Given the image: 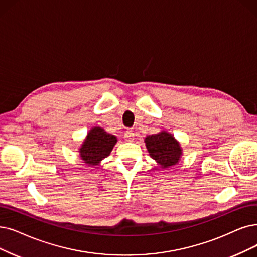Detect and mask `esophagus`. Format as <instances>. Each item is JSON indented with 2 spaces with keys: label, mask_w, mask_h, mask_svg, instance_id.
<instances>
[{
  "label": "esophagus",
  "mask_w": 257,
  "mask_h": 257,
  "mask_svg": "<svg viewBox=\"0 0 257 257\" xmlns=\"http://www.w3.org/2000/svg\"><path fill=\"white\" fill-rule=\"evenodd\" d=\"M124 139H125V141H127V142L134 141V139H135V134H134V132L131 131V130L126 131V132L124 133Z\"/></svg>",
  "instance_id": "obj_1"
}]
</instances>
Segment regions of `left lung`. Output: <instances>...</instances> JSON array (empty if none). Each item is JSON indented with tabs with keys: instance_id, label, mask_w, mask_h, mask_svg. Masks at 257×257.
<instances>
[{
	"instance_id": "8db88e82",
	"label": "left lung",
	"mask_w": 257,
	"mask_h": 257,
	"mask_svg": "<svg viewBox=\"0 0 257 257\" xmlns=\"http://www.w3.org/2000/svg\"><path fill=\"white\" fill-rule=\"evenodd\" d=\"M145 142L150 156L162 169L175 166L180 160L182 149L179 142L167 131H161L158 134L147 136Z\"/></svg>"
}]
</instances>
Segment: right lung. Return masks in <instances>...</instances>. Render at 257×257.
Here are the masks:
<instances>
[{
    "instance_id": "add662e5",
    "label": "right lung",
    "mask_w": 257,
    "mask_h": 257,
    "mask_svg": "<svg viewBox=\"0 0 257 257\" xmlns=\"http://www.w3.org/2000/svg\"><path fill=\"white\" fill-rule=\"evenodd\" d=\"M117 143V137L108 134L100 126H95L88 133L79 149L80 157L90 167L98 166L106 158Z\"/></svg>"
}]
</instances>
